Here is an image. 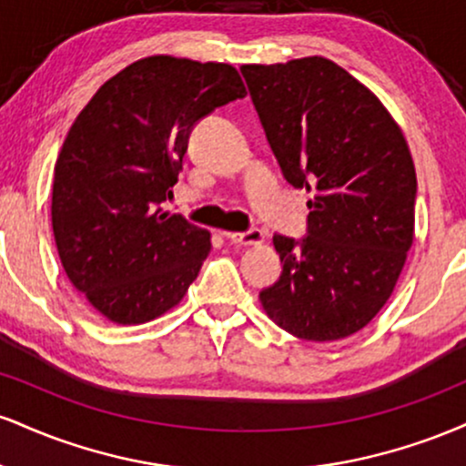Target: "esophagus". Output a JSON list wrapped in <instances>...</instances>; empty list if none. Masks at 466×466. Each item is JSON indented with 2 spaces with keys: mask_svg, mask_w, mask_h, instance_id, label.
<instances>
[{
  "mask_svg": "<svg viewBox=\"0 0 466 466\" xmlns=\"http://www.w3.org/2000/svg\"><path fill=\"white\" fill-rule=\"evenodd\" d=\"M226 237L237 245H258L265 240V232L258 228H251L248 232H228Z\"/></svg>",
  "mask_w": 466,
  "mask_h": 466,
  "instance_id": "1",
  "label": "esophagus"
}]
</instances>
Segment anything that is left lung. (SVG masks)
Listing matches in <instances>:
<instances>
[{
    "label": "left lung",
    "mask_w": 466,
    "mask_h": 466,
    "mask_svg": "<svg viewBox=\"0 0 466 466\" xmlns=\"http://www.w3.org/2000/svg\"><path fill=\"white\" fill-rule=\"evenodd\" d=\"M240 74L285 179L315 192L307 237L274 234L282 274L260 302L300 339H344L381 311L414 240L408 142L377 96L329 58Z\"/></svg>",
    "instance_id": "1"
}]
</instances>
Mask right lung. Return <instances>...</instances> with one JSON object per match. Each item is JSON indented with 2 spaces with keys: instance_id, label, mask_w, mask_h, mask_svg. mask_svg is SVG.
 Wrapping results in <instances>:
<instances>
[{
  "instance_id": "obj_1",
  "label": "right lung",
  "mask_w": 466,
  "mask_h": 466,
  "mask_svg": "<svg viewBox=\"0 0 466 466\" xmlns=\"http://www.w3.org/2000/svg\"><path fill=\"white\" fill-rule=\"evenodd\" d=\"M245 94L228 63L148 56L74 120L55 166L52 229L72 285L111 322L155 319L199 276L210 234L162 203L197 122Z\"/></svg>"
}]
</instances>
